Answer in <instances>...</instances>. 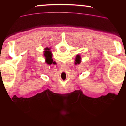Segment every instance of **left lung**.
I'll return each mask as SVG.
<instances>
[{
    "instance_id": "8db88e82",
    "label": "left lung",
    "mask_w": 126,
    "mask_h": 126,
    "mask_svg": "<svg viewBox=\"0 0 126 126\" xmlns=\"http://www.w3.org/2000/svg\"><path fill=\"white\" fill-rule=\"evenodd\" d=\"M80 58H81L80 56H79V55H77V56H76V60H77V61H80Z\"/></svg>"
}]
</instances>
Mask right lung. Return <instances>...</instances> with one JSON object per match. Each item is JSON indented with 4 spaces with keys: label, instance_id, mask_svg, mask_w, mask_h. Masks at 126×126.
Segmentation results:
<instances>
[{
    "label": "right lung",
    "instance_id": "1",
    "mask_svg": "<svg viewBox=\"0 0 126 126\" xmlns=\"http://www.w3.org/2000/svg\"><path fill=\"white\" fill-rule=\"evenodd\" d=\"M45 50L44 51V56L45 57V59H46V63H48V64H49V63H50V61H51V51H50V49L49 48H46Z\"/></svg>",
    "mask_w": 126,
    "mask_h": 126
}]
</instances>
